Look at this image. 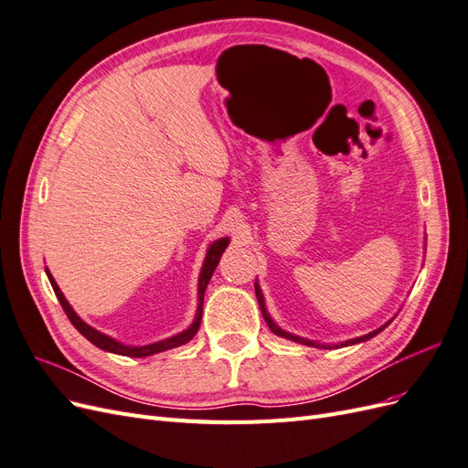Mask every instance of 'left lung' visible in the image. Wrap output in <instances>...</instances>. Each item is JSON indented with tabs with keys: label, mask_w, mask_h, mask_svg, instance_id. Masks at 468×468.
<instances>
[{
	"label": "left lung",
	"mask_w": 468,
	"mask_h": 468,
	"mask_svg": "<svg viewBox=\"0 0 468 468\" xmlns=\"http://www.w3.org/2000/svg\"><path fill=\"white\" fill-rule=\"evenodd\" d=\"M256 296H258V303H260V308H261V314H263V318H265V322H267V325L269 328H271V332L273 334H277V335H281V337H287V339H292V342H299V344H304V346H313V347H325V349H332V347H346V346H353V344H359V342H367V339H371L373 335H377L378 332H382L387 328L388 324H385L382 325V328H378V330H375V332H371V334H367V335H363V337H356V339H349V342H346V344H335V346H325V344H316V342H310V339H304V337H299V335H292V334H289V332H285V330H281L279 325L271 320V316L267 314V310H265V303H263V294H261V291H260V287H258V282H256Z\"/></svg>",
	"instance_id": "left-lung-1"
}]
</instances>
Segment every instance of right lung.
<instances>
[{"label":"right lung","instance_id":"right-lung-1","mask_svg":"<svg viewBox=\"0 0 468 468\" xmlns=\"http://www.w3.org/2000/svg\"><path fill=\"white\" fill-rule=\"evenodd\" d=\"M226 246H229V238H222V239H217V242L212 244V246L208 248V251H207V260H205L203 271H201V277H199V308H197L195 322L189 325V328H187L186 332H181V334H177V335H174V337H167V339H164V342L143 346V347L122 346V344L117 342V339H112V337H109V335H105V334H101V332L93 330L91 325H88L86 322H83V320L74 313L72 306L68 304V301L64 299L62 291L58 289V285H56V281H54L52 275L48 273V269H47V275H48V281H50V285H52V289H54L56 299L60 301V304H62V308H64L66 316L69 318V322L74 324V328H76L83 337H88L93 346H97L99 349L117 353V356H126V357H148V356H154V353H160V351H165V349H174V347H179V346H183V344H187V342H191V339L195 337V334L199 332L201 318H203V296H205V289H207V285H208V281H210L212 273H215V269H217V265H218V261H220V256H222V251L226 250Z\"/></svg>","mask_w":468,"mask_h":468}]
</instances>
